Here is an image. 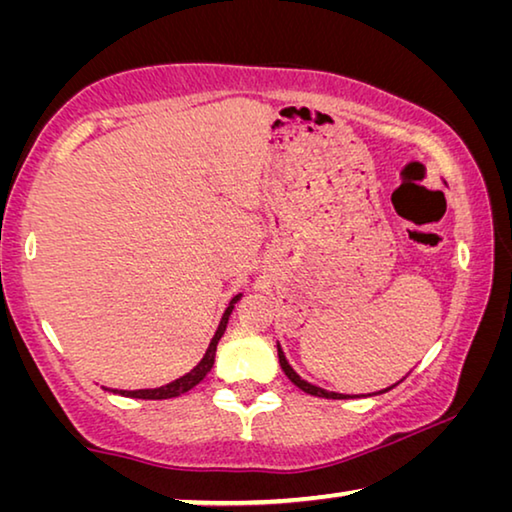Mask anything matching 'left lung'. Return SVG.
Wrapping results in <instances>:
<instances>
[{
  "label": "left lung",
  "instance_id": "left-lung-1",
  "mask_svg": "<svg viewBox=\"0 0 512 512\" xmlns=\"http://www.w3.org/2000/svg\"><path fill=\"white\" fill-rule=\"evenodd\" d=\"M277 357H280V366H282V370H284V375H287L293 384H296L300 391H305V393H309V395H316V397H327V400H348V397H352V395H343V393H334V391H325V388H320V386H314V384H309L307 379H302L296 370L291 368V363L287 361V357H284V350H282V345L277 343ZM395 386V384H393ZM393 386H388V388H384V391H379V393H386V391H391ZM377 395V393H375ZM354 397H359V395H354Z\"/></svg>",
  "mask_w": 512,
  "mask_h": 512
}]
</instances>
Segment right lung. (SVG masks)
<instances>
[{"label":"right lung","mask_w":512,"mask_h":512,"mask_svg":"<svg viewBox=\"0 0 512 512\" xmlns=\"http://www.w3.org/2000/svg\"><path fill=\"white\" fill-rule=\"evenodd\" d=\"M239 300H241V293H237V296L230 300V305H228V309L223 311V318H221L219 327H216V332L212 336L210 345H207L203 359L198 361V366L189 370L187 375L173 379V381H169V384H164L160 388H140V391H117V388H112V393L124 395V397H137V400H169V397H178V395H183L187 391H192L196 384H201L207 372L212 370L214 357H216V345H219L221 336L225 332V327H228V320H230L232 309H235V305H237ZM106 391H110V388H106Z\"/></svg>","instance_id":"add662e5"}]
</instances>
